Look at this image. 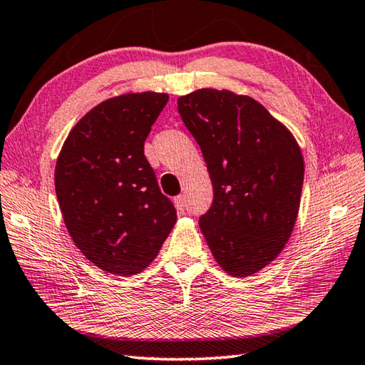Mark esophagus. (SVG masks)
<instances>
[{
  "label": "esophagus",
  "mask_w": 365,
  "mask_h": 365,
  "mask_svg": "<svg viewBox=\"0 0 365 365\" xmlns=\"http://www.w3.org/2000/svg\"><path fill=\"white\" fill-rule=\"evenodd\" d=\"M175 205L178 208V212H184V208H186V197L184 195H178L175 199Z\"/></svg>",
  "instance_id": "obj_1"
}]
</instances>
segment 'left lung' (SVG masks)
<instances>
[{
    "mask_svg": "<svg viewBox=\"0 0 365 365\" xmlns=\"http://www.w3.org/2000/svg\"><path fill=\"white\" fill-rule=\"evenodd\" d=\"M213 184L199 221L216 263L232 277L253 276L276 259L295 227L304 158L282 121L250 96L202 88L178 98Z\"/></svg>",
    "mask_w": 365,
    "mask_h": 365,
    "instance_id": "1",
    "label": "left lung"
}]
</instances>
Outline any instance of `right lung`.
Instances as JSON below:
<instances>
[{
  "label": "right lung",
  "instance_id": "obj_1",
  "mask_svg": "<svg viewBox=\"0 0 365 365\" xmlns=\"http://www.w3.org/2000/svg\"><path fill=\"white\" fill-rule=\"evenodd\" d=\"M166 93H126L102 101L63 140L54 186L73 244L99 269L134 276L149 266L176 222L144 155V140Z\"/></svg>",
  "mask_w": 365,
  "mask_h": 365
}]
</instances>
